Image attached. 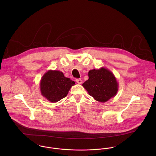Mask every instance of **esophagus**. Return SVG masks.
<instances>
[{
  "label": "esophagus",
  "mask_w": 156,
  "mask_h": 156,
  "mask_svg": "<svg viewBox=\"0 0 156 156\" xmlns=\"http://www.w3.org/2000/svg\"><path fill=\"white\" fill-rule=\"evenodd\" d=\"M76 82H77V83H79V84H81V83H82V80L81 79H77L76 80Z\"/></svg>",
  "instance_id": "1"
}]
</instances>
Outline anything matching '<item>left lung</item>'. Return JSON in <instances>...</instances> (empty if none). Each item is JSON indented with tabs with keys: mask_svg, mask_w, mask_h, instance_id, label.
I'll return each mask as SVG.
<instances>
[{
	"mask_svg": "<svg viewBox=\"0 0 156 156\" xmlns=\"http://www.w3.org/2000/svg\"><path fill=\"white\" fill-rule=\"evenodd\" d=\"M88 80L82 86L95 100L105 103L116 95L118 83L109 69L104 67L91 69L88 72Z\"/></svg>",
	"mask_w": 156,
	"mask_h": 156,
	"instance_id": "8db88e82",
	"label": "left lung"
}]
</instances>
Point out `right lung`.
<instances>
[{
    "label": "right lung",
    "mask_w": 156,
    "mask_h": 156,
    "mask_svg": "<svg viewBox=\"0 0 156 156\" xmlns=\"http://www.w3.org/2000/svg\"><path fill=\"white\" fill-rule=\"evenodd\" d=\"M75 82L64 76L62 72L50 69L40 81L41 95L52 103H56L66 97Z\"/></svg>",
    "instance_id": "obj_1"
}]
</instances>
